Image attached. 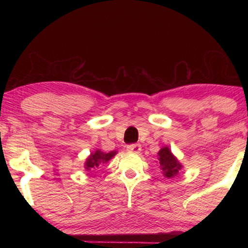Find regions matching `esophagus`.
Segmentation results:
<instances>
[{"mask_svg":"<svg viewBox=\"0 0 248 248\" xmlns=\"http://www.w3.org/2000/svg\"><path fill=\"white\" fill-rule=\"evenodd\" d=\"M127 150L129 151V152L140 153L141 145L140 144H129V145H127Z\"/></svg>","mask_w":248,"mask_h":248,"instance_id":"1","label":"esophagus"}]
</instances>
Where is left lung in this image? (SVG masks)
I'll use <instances>...</instances> for the list:
<instances>
[{
    "label": "left lung",
    "instance_id": "8db88e82",
    "mask_svg": "<svg viewBox=\"0 0 248 248\" xmlns=\"http://www.w3.org/2000/svg\"><path fill=\"white\" fill-rule=\"evenodd\" d=\"M158 163L159 167L163 170L165 177L171 178L178 174V171L182 170V164L178 162V159L174 156L169 146H164L158 151Z\"/></svg>",
    "mask_w": 248,
    "mask_h": 248
}]
</instances>
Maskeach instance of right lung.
<instances>
[{"mask_svg":"<svg viewBox=\"0 0 248 248\" xmlns=\"http://www.w3.org/2000/svg\"><path fill=\"white\" fill-rule=\"evenodd\" d=\"M116 154H117L116 151H111V152L109 153H105L99 150H96L95 152H92L90 156L86 158L85 169L87 170H93L95 169H97L100 164H105V163L110 161Z\"/></svg>","mask_w":248,"mask_h":248,"instance_id":"right-lung-1","label":"right lung"}]
</instances>
